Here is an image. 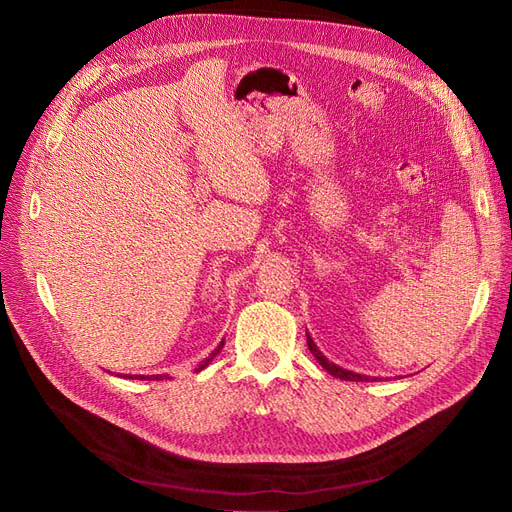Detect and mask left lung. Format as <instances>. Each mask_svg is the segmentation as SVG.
Instances as JSON below:
<instances>
[{
  "instance_id": "obj_1",
  "label": "left lung",
  "mask_w": 512,
  "mask_h": 512,
  "mask_svg": "<svg viewBox=\"0 0 512 512\" xmlns=\"http://www.w3.org/2000/svg\"><path fill=\"white\" fill-rule=\"evenodd\" d=\"M307 347H309V351L314 353V358L322 364V368L326 370V372H330L332 376H337V379H341V381H379L376 379V376H366V374H358V372H351V370H345V368H341V366H337V364H332V362H328V358L326 355L318 349V345L314 343V339H311L309 335H307Z\"/></svg>"
}]
</instances>
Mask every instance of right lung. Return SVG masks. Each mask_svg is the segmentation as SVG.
<instances>
[{
	"label": "right lung",
	"instance_id": "add662e5",
	"mask_svg": "<svg viewBox=\"0 0 512 512\" xmlns=\"http://www.w3.org/2000/svg\"><path fill=\"white\" fill-rule=\"evenodd\" d=\"M221 349H224V341H221L211 353H209V358H205V362L201 364V366H198L196 370H203V368H207L209 366V362L215 358V355L221 351ZM123 379H131V381H167L169 379V374H148V376H144V374H125L123 376Z\"/></svg>",
	"mask_w": 512,
	"mask_h": 512
}]
</instances>
